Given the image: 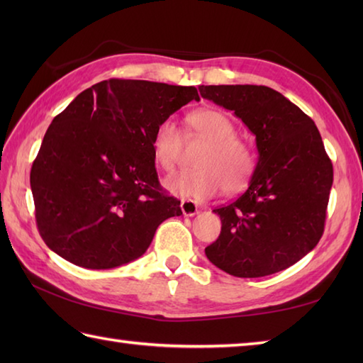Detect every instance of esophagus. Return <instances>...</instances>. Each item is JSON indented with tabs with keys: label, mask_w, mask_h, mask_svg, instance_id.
<instances>
[{
	"label": "esophagus",
	"mask_w": 363,
	"mask_h": 363,
	"mask_svg": "<svg viewBox=\"0 0 363 363\" xmlns=\"http://www.w3.org/2000/svg\"><path fill=\"white\" fill-rule=\"evenodd\" d=\"M181 211L186 217H194V215L198 213V204L194 201V199H184L181 203Z\"/></svg>",
	"instance_id": "1"
}]
</instances>
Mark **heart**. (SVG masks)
I'll return each instance as SVG.
<instances>
[{
  "label": "heart",
  "instance_id": "heart-1",
  "mask_svg": "<svg viewBox=\"0 0 363 363\" xmlns=\"http://www.w3.org/2000/svg\"><path fill=\"white\" fill-rule=\"evenodd\" d=\"M189 123L195 133L204 138L207 146L196 157L195 169H182L165 179V189L176 196L207 199L225 189L226 194L240 191L254 173L256 156L240 138L225 112L199 109L190 113ZM182 146L181 130L172 118L162 120L151 137V151L156 164L172 169L179 157Z\"/></svg>",
  "mask_w": 363,
  "mask_h": 363
}]
</instances>
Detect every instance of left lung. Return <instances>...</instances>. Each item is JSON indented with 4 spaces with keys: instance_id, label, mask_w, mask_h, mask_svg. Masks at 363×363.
Masks as SVG:
<instances>
[{
    "instance_id": "obj_1",
    "label": "left lung",
    "mask_w": 363,
    "mask_h": 363,
    "mask_svg": "<svg viewBox=\"0 0 363 363\" xmlns=\"http://www.w3.org/2000/svg\"><path fill=\"white\" fill-rule=\"evenodd\" d=\"M256 135L250 186L215 209L221 233L206 248L215 267L237 277L268 276L309 254L325 230L334 169L311 117L265 86H201Z\"/></svg>"
}]
</instances>
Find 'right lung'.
<instances>
[{
    "label": "right lung",
    "mask_w": 363,
    "mask_h": 363,
    "mask_svg": "<svg viewBox=\"0 0 363 363\" xmlns=\"http://www.w3.org/2000/svg\"><path fill=\"white\" fill-rule=\"evenodd\" d=\"M195 87L135 79L101 81L52 120L30 168L37 228L72 264L107 269L129 264L156 229L179 217L181 201L160 189L151 137Z\"/></svg>",
    "instance_id": "add662e5"
}]
</instances>
